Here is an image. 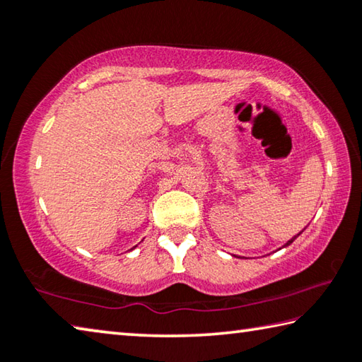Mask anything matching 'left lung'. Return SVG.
<instances>
[{"label":"left lung","instance_id":"8db88e82","mask_svg":"<svg viewBox=\"0 0 362 362\" xmlns=\"http://www.w3.org/2000/svg\"><path fill=\"white\" fill-rule=\"evenodd\" d=\"M300 235H302V231H300L297 236H300ZM297 236H293V238H292V240H289V241H287V243H286V246H289V244H292L293 241H296V238H297ZM286 246H284V247H286Z\"/></svg>","mask_w":362,"mask_h":362}]
</instances>
